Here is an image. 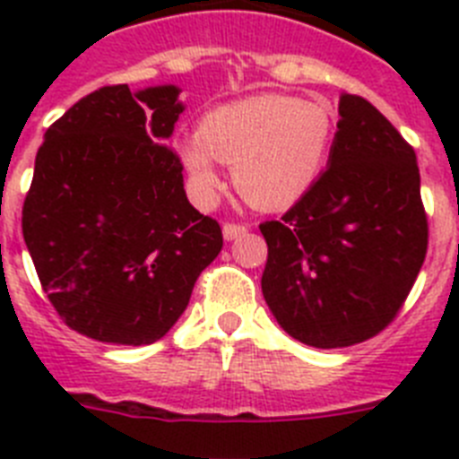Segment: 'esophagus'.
Returning a JSON list of instances; mask_svg holds the SVG:
<instances>
[{
	"instance_id": "34e87169",
	"label": "esophagus",
	"mask_w": 459,
	"mask_h": 459,
	"mask_svg": "<svg viewBox=\"0 0 459 459\" xmlns=\"http://www.w3.org/2000/svg\"><path fill=\"white\" fill-rule=\"evenodd\" d=\"M246 232H248V227L246 225H237V222H225V225H222V237H225L227 241H232V238H237V237H243Z\"/></svg>"
}]
</instances>
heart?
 I'll list each match as a JSON object with an SVG mask.
<instances>
[{
  "label": "heart",
  "mask_w": 459,
  "mask_h": 459,
  "mask_svg": "<svg viewBox=\"0 0 459 459\" xmlns=\"http://www.w3.org/2000/svg\"><path fill=\"white\" fill-rule=\"evenodd\" d=\"M333 135L328 105L262 93L211 109L200 133L179 142V156L200 200L211 202L221 190L222 160L234 165V184L246 200L285 209L315 184Z\"/></svg>",
  "instance_id": "1"
}]
</instances>
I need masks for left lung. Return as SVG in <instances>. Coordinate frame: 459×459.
I'll return each mask as SVG.
<instances>
[{"mask_svg":"<svg viewBox=\"0 0 459 459\" xmlns=\"http://www.w3.org/2000/svg\"><path fill=\"white\" fill-rule=\"evenodd\" d=\"M328 168L280 221L262 291L299 342H366L395 319L428 253V213L413 147L366 99L344 93Z\"/></svg>","mask_w":459,"mask_h":459,"instance_id":"1","label":"left lung"}]
</instances>
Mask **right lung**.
<instances>
[{"mask_svg": "<svg viewBox=\"0 0 459 459\" xmlns=\"http://www.w3.org/2000/svg\"><path fill=\"white\" fill-rule=\"evenodd\" d=\"M181 112L174 84H109L68 108L36 153L22 237L56 315L87 338L160 340L221 253V225L188 202L168 144Z\"/></svg>", "mask_w": 459, "mask_h": 459, "instance_id": "right-lung-1", "label": "right lung"}]
</instances>
